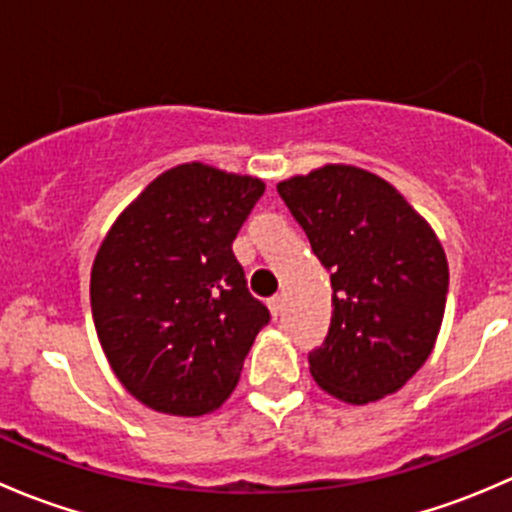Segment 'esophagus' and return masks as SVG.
<instances>
[{"label": "esophagus", "instance_id": "34e87169", "mask_svg": "<svg viewBox=\"0 0 512 512\" xmlns=\"http://www.w3.org/2000/svg\"><path fill=\"white\" fill-rule=\"evenodd\" d=\"M267 307H270L272 317H280L282 309H285V297H282V294H275V297H272L270 302H267Z\"/></svg>", "mask_w": 512, "mask_h": 512}]
</instances>
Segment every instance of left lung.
Masks as SVG:
<instances>
[{
    "label": "left lung",
    "mask_w": 512,
    "mask_h": 512,
    "mask_svg": "<svg viewBox=\"0 0 512 512\" xmlns=\"http://www.w3.org/2000/svg\"><path fill=\"white\" fill-rule=\"evenodd\" d=\"M332 280V324L309 371L327 394L364 406L399 391L443 322L448 262L431 225L369 170L329 163L277 183Z\"/></svg>",
    "instance_id": "obj_1"
}]
</instances>
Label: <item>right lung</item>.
<instances>
[{
  "label": "right lung",
  "mask_w": 512,
  "mask_h": 512,
  "mask_svg": "<svg viewBox=\"0 0 512 512\" xmlns=\"http://www.w3.org/2000/svg\"><path fill=\"white\" fill-rule=\"evenodd\" d=\"M265 193L252 175L183 163L108 230L91 270L98 342L148 409L203 416L240 379L270 309L247 289L232 240Z\"/></svg>",
  "instance_id": "1"
}]
</instances>
